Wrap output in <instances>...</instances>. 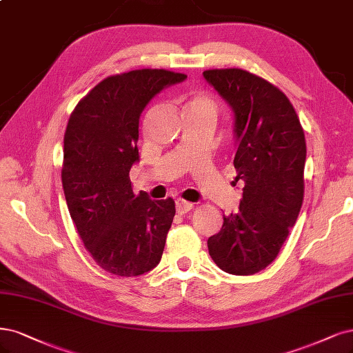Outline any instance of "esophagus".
Here are the masks:
<instances>
[{
    "instance_id": "1",
    "label": "esophagus",
    "mask_w": 353,
    "mask_h": 353,
    "mask_svg": "<svg viewBox=\"0 0 353 353\" xmlns=\"http://www.w3.org/2000/svg\"><path fill=\"white\" fill-rule=\"evenodd\" d=\"M175 208H176V212L179 214H185V213H188V212H191L194 209V204L188 203L185 200H182V199H178L175 201Z\"/></svg>"
}]
</instances>
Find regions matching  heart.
Here are the masks:
<instances>
[{
    "label": "heart",
    "instance_id": "obj_1",
    "mask_svg": "<svg viewBox=\"0 0 353 353\" xmlns=\"http://www.w3.org/2000/svg\"><path fill=\"white\" fill-rule=\"evenodd\" d=\"M216 112V102L209 93L191 92L184 103V114L194 112Z\"/></svg>",
    "mask_w": 353,
    "mask_h": 353
}]
</instances>
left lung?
I'll return each mask as SVG.
<instances>
[{"mask_svg": "<svg viewBox=\"0 0 353 353\" xmlns=\"http://www.w3.org/2000/svg\"><path fill=\"white\" fill-rule=\"evenodd\" d=\"M204 79L234 112L235 181L244 182L239 212L223 214L209 254L230 274L265 269L296 222L303 200L307 144L286 94L241 68L205 70Z\"/></svg>", "mask_w": 353, "mask_h": 353, "instance_id": "1", "label": "left lung"}]
</instances>
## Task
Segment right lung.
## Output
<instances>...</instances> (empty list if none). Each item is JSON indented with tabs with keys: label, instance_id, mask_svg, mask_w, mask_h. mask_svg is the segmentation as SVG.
Wrapping results in <instances>:
<instances>
[{
	"label": "right lung",
	"instance_id": "right-lung-1",
	"mask_svg": "<svg viewBox=\"0 0 353 353\" xmlns=\"http://www.w3.org/2000/svg\"><path fill=\"white\" fill-rule=\"evenodd\" d=\"M187 79L157 68L106 77L71 112L61 179L68 212L93 260L108 273L140 276L159 264L175 216L172 199L132 192L139 121L152 98Z\"/></svg>",
	"mask_w": 353,
	"mask_h": 353
}]
</instances>
